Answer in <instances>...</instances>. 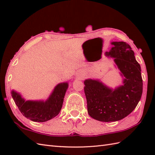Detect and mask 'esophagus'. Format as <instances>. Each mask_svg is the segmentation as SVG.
Returning <instances> with one entry per match:
<instances>
[{
	"label": "esophagus",
	"mask_w": 155,
	"mask_h": 155,
	"mask_svg": "<svg viewBox=\"0 0 155 155\" xmlns=\"http://www.w3.org/2000/svg\"><path fill=\"white\" fill-rule=\"evenodd\" d=\"M79 77H82V75H81V74L79 75Z\"/></svg>",
	"instance_id": "1"
}]
</instances>
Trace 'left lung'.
<instances>
[{
    "label": "left lung",
    "instance_id": "obj_1",
    "mask_svg": "<svg viewBox=\"0 0 155 155\" xmlns=\"http://www.w3.org/2000/svg\"><path fill=\"white\" fill-rule=\"evenodd\" d=\"M111 44L113 47L105 54L114 58L121 76L124 77L123 84L112 89L98 80L84 82L88 113L102 122L117 121L128 116L137 106L143 93L141 68L134 51L125 42Z\"/></svg>",
    "mask_w": 155,
    "mask_h": 155
}]
</instances>
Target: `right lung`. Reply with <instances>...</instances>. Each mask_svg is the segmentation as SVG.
<instances>
[{
    "instance_id": "right-lung-1",
    "label": "right lung",
    "mask_w": 155,
    "mask_h": 155,
    "mask_svg": "<svg viewBox=\"0 0 155 155\" xmlns=\"http://www.w3.org/2000/svg\"><path fill=\"white\" fill-rule=\"evenodd\" d=\"M68 87V83L58 84L46 101H26L21 94L15 91H12L11 94L23 116L35 122H46L60 113Z\"/></svg>"
}]
</instances>
